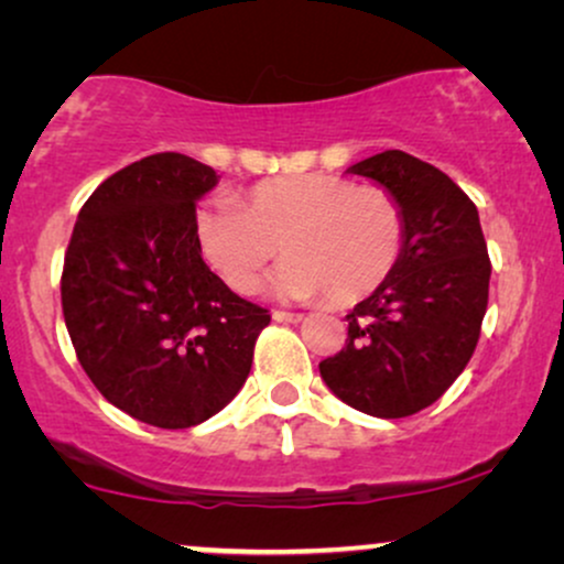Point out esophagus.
<instances>
[{
  "label": "esophagus",
  "instance_id": "obj_1",
  "mask_svg": "<svg viewBox=\"0 0 564 564\" xmlns=\"http://www.w3.org/2000/svg\"><path fill=\"white\" fill-rule=\"evenodd\" d=\"M271 319L282 322V324H297V322H303V314H295V311H274V314H271Z\"/></svg>",
  "mask_w": 564,
  "mask_h": 564
}]
</instances>
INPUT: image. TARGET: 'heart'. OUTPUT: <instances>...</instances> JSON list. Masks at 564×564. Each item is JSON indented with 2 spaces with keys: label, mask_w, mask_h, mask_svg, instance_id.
Instances as JSON below:
<instances>
[{
  "label": "heart",
  "mask_w": 564,
  "mask_h": 564,
  "mask_svg": "<svg viewBox=\"0 0 564 564\" xmlns=\"http://www.w3.org/2000/svg\"><path fill=\"white\" fill-rule=\"evenodd\" d=\"M195 242L208 269L235 293H250L280 245L271 290L356 303L380 288L403 245L401 205L382 187L343 176L263 178L235 200L203 205Z\"/></svg>",
  "instance_id": "obj_1"
}]
</instances>
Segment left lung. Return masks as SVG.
<instances>
[{"label":"left lung","instance_id":"obj_1","mask_svg":"<svg viewBox=\"0 0 564 564\" xmlns=\"http://www.w3.org/2000/svg\"><path fill=\"white\" fill-rule=\"evenodd\" d=\"M348 171L399 200L403 245L388 280L346 316V346L319 372L348 406L399 420L438 401L473 359L491 258L478 208L441 169L386 150Z\"/></svg>","mask_w":564,"mask_h":564}]
</instances>
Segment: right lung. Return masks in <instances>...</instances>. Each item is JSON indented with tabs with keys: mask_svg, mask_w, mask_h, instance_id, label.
<instances>
[{
	"mask_svg": "<svg viewBox=\"0 0 564 564\" xmlns=\"http://www.w3.org/2000/svg\"><path fill=\"white\" fill-rule=\"evenodd\" d=\"M216 182L182 152L142 158L91 192L65 250L59 295L84 372L112 406L163 430L221 412L271 322L197 250L195 205Z\"/></svg>",
	"mask_w": 564,
	"mask_h": 564,
	"instance_id": "right-lung-1",
	"label": "right lung"
}]
</instances>
